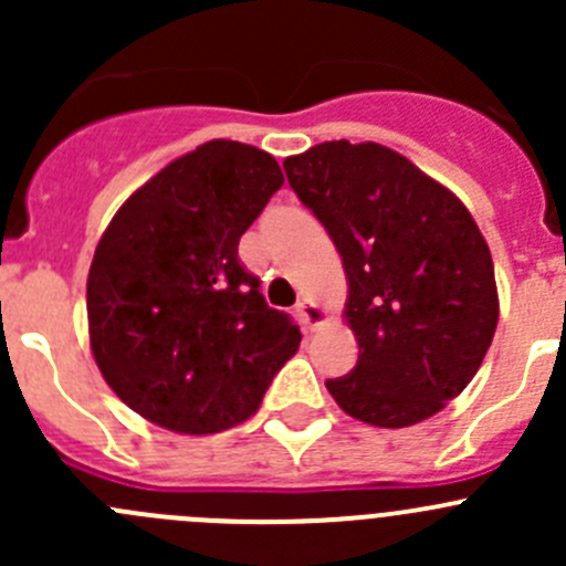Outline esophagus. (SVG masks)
Returning a JSON list of instances; mask_svg holds the SVG:
<instances>
[{"mask_svg": "<svg viewBox=\"0 0 566 566\" xmlns=\"http://www.w3.org/2000/svg\"><path fill=\"white\" fill-rule=\"evenodd\" d=\"M295 312H298L301 323L306 325V328H317V325H323L328 315H325V310H319L315 301L310 298H301L298 304H295Z\"/></svg>", "mask_w": 566, "mask_h": 566, "instance_id": "esophagus-1", "label": "esophagus"}]
</instances>
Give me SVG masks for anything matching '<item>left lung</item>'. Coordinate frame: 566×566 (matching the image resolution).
<instances>
[{"mask_svg":"<svg viewBox=\"0 0 566 566\" xmlns=\"http://www.w3.org/2000/svg\"><path fill=\"white\" fill-rule=\"evenodd\" d=\"M347 276L358 361L325 380L347 416L410 427L471 384L499 325L488 241L465 205L397 150L347 139L284 158Z\"/></svg>","mask_w":566,"mask_h":566,"instance_id":"left-lung-1","label":"left lung"}]
</instances>
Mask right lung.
Masks as SVG:
<instances>
[{"instance_id":"right-lung-1","label":"right lung","mask_w":566,"mask_h":566,"mask_svg":"<svg viewBox=\"0 0 566 566\" xmlns=\"http://www.w3.org/2000/svg\"><path fill=\"white\" fill-rule=\"evenodd\" d=\"M282 182L271 153L213 139L108 221L87 276L90 347L112 391L153 424L182 436L241 424L298 350V325L238 260Z\"/></svg>"}]
</instances>
